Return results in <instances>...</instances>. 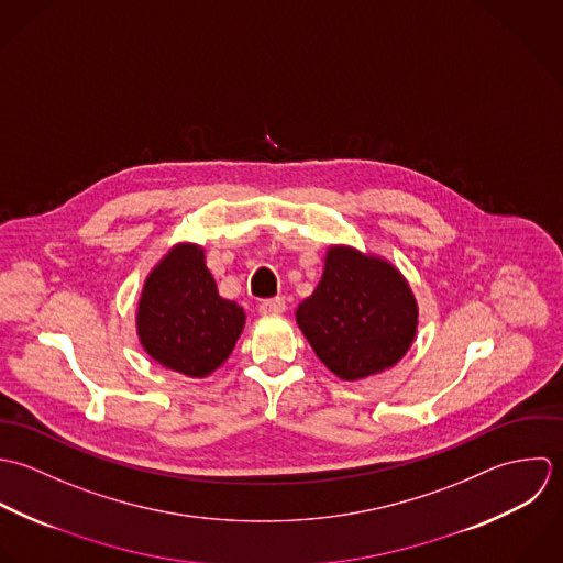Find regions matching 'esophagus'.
<instances>
[{"label": "esophagus", "instance_id": "1", "mask_svg": "<svg viewBox=\"0 0 563 563\" xmlns=\"http://www.w3.org/2000/svg\"><path fill=\"white\" fill-rule=\"evenodd\" d=\"M261 316H280L285 311V300L283 298H269V300H261L258 305Z\"/></svg>", "mask_w": 563, "mask_h": 563}]
</instances>
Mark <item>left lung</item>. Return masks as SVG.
I'll use <instances>...</instances> for the list:
<instances>
[{
  "instance_id": "8db88e82",
  "label": "left lung",
  "mask_w": 563,
  "mask_h": 563,
  "mask_svg": "<svg viewBox=\"0 0 563 563\" xmlns=\"http://www.w3.org/2000/svg\"><path fill=\"white\" fill-rule=\"evenodd\" d=\"M296 322L318 358L343 380L396 365L411 347L418 305L405 276L385 258L333 245L316 291Z\"/></svg>"
}]
</instances>
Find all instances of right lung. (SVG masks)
Wrapping results in <instances>:
<instances>
[{
	"mask_svg": "<svg viewBox=\"0 0 563 563\" xmlns=\"http://www.w3.org/2000/svg\"><path fill=\"white\" fill-rule=\"evenodd\" d=\"M243 324V309L218 294L196 243L174 245L145 278L136 333L143 350L167 369L209 376L230 356Z\"/></svg>",
	"mask_w": 563,
	"mask_h": 563,
	"instance_id": "add662e5",
	"label": "right lung"
}]
</instances>
